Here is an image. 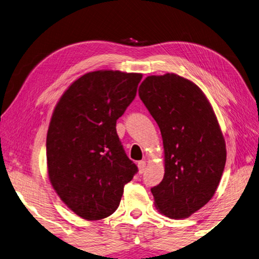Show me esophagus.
<instances>
[{"mask_svg":"<svg viewBox=\"0 0 259 259\" xmlns=\"http://www.w3.org/2000/svg\"><path fill=\"white\" fill-rule=\"evenodd\" d=\"M138 170H139V174H143L144 171H145L146 169V161H139L138 163Z\"/></svg>","mask_w":259,"mask_h":259,"instance_id":"obj_1","label":"esophagus"}]
</instances>
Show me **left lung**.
<instances>
[{
	"label": "left lung",
	"mask_w": 259,
	"mask_h": 259,
	"mask_svg": "<svg viewBox=\"0 0 259 259\" xmlns=\"http://www.w3.org/2000/svg\"><path fill=\"white\" fill-rule=\"evenodd\" d=\"M138 94L163 140L164 176L151 188L155 207L169 218L190 217L212 198L224 171L217 117L202 90L177 74L147 76Z\"/></svg>",
	"instance_id": "left-lung-1"
}]
</instances>
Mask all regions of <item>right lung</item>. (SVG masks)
Returning <instances> with one entry per match:
<instances>
[{"label":"right lung","mask_w":259,"mask_h":259,"mask_svg":"<svg viewBox=\"0 0 259 259\" xmlns=\"http://www.w3.org/2000/svg\"><path fill=\"white\" fill-rule=\"evenodd\" d=\"M142 77L107 69L87 73L68 87L52 113L49 181L61 201L87 221L111 216L138 171L116 134V120L135 99Z\"/></svg>","instance_id":"obj_1"}]
</instances>
